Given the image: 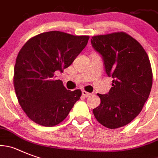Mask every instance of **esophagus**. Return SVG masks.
Masks as SVG:
<instances>
[{"instance_id": "esophagus-1", "label": "esophagus", "mask_w": 158, "mask_h": 158, "mask_svg": "<svg viewBox=\"0 0 158 158\" xmlns=\"http://www.w3.org/2000/svg\"><path fill=\"white\" fill-rule=\"evenodd\" d=\"M82 95H83L85 97H88V96H89V95H91V93H89V92H86V91L83 90V91H82Z\"/></svg>"}]
</instances>
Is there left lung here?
<instances>
[{"instance_id": "obj_1", "label": "left lung", "mask_w": 158, "mask_h": 158, "mask_svg": "<svg viewBox=\"0 0 158 158\" xmlns=\"http://www.w3.org/2000/svg\"><path fill=\"white\" fill-rule=\"evenodd\" d=\"M91 42L114 78L108 94H97L101 102L93 109L94 116L106 128H121L138 116L150 95L153 73L148 55L124 32L93 36Z\"/></svg>"}]
</instances>
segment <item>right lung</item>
<instances>
[{
	"mask_svg": "<svg viewBox=\"0 0 158 158\" xmlns=\"http://www.w3.org/2000/svg\"><path fill=\"white\" fill-rule=\"evenodd\" d=\"M89 39L49 31L31 37L20 49L14 67V88L22 109L34 122L56 126L80 99L81 91L67 90L55 79V73L70 66Z\"/></svg>",
	"mask_w": 158,
	"mask_h": 158,
	"instance_id": "add662e5",
	"label": "right lung"
}]
</instances>
